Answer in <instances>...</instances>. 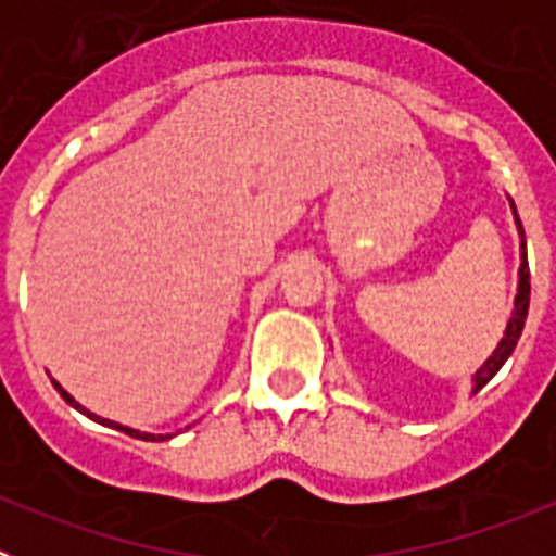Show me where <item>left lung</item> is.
<instances>
[{
    "label": "left lung",
    "mask_w": 556,
    "mask_h": 556,
    "mask_svg": "<svg viewBox=\"0 0 556 556\" xmlns=\"http://www.w3.org/2000/svg\"><path fill=\"white\" fill-rule=\"evenodd\" d=\"M518 219V217H515ZM518 228H520V219H518ZM520 236H523V228H520ZM520 248H523V262H520V283H518V298H515V312H513V320H509L507 331H504V339L498 342V348L493 351V356L484 362V365L479 367V372H476L473 378V392H479L481 387L488 384L490 378L495 376V372L504 367V362L509 358V353L515 351V345H518L520 339V331H523V326H527V314H529V262H527V239L520 242Z\"/></svg>",
    "instance_id": "obj_1"
}]
</instances>
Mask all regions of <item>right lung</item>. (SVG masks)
I'll return each mask as SVG.
<instances>
[{
  "label": "right lung",
  "instance_id": "obj_1",
  "mask_svg": "<svg viewBox=\"0 0 556 556\" xmlns=\"http://www.w3.org/2000/svg\"><path fill=\"white\" fill-rule=\"evenodd\" d=\"M52 384H55V390L61 392V395H63V401H66V404H72V406H75V409H80L83 415H88V417H94V420H100L102 426H111V429H119V431H125V434H130V437H139V440H152V443H155V440H166L164 434H141V431H136V429H127V426H119V424H113V420H105V417H97V415H91V412H88V409H83V406L77 404L75 397L68 395V392L63 390V387L58 384V381H52Z\"/></svg>",
  "mask_w": 556,
  "mask_h": 556
}]
</instances>
